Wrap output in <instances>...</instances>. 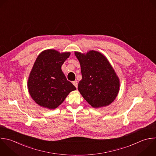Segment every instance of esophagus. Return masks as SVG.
<instances>
[{
	"label": "esophagus",
	"instance_id": "obj_1",
	"mask_svg": "<svg viewBox=\"0 0 156 156\" xmlns=\"http://www.w3.org/2000/svg\"><path fill=\"white\" fill-rule=\"evenodd\" d=\"M73 85H74L76 88H77V87H78V82H77V80L73 81Z\"/></svg>",
	"mask_w": 156,
	"mask_h": 156
}]
</instances>
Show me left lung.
I'll return each mask as SVG.
<instances>
[{"label":"left lung","mask_w":156,"mask_h":156,"mask_svg":"<svg viewBox=\"0 0 156 156\" xmlns=\"http://www.w3.org/2000/svg\"><path fill=\"white\" fill-rule=\"evenodd\" d=\"M79 61L82 79L78 90L94 108L110 105L119 90V79L107 58L101 53L90 51L87 54L75 52Z\"/></svg>","instance_id":"8db88e82"}]
</instances>
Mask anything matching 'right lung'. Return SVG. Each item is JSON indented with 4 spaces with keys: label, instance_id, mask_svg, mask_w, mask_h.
Listing matches in <instances>:
<instances>
[{
    "label": "right lung",
    "instance_id": "right-lung-1",
    "mask_svg": "<svg viewBox=\"0 0 156 156\" xmlns=\"http://www.w3.org/2000/svg\"><path fill=\"white\" fill-rule=\"evenodd\" d=\"M70 54L48 49L41 52L37 58L29 77L27 87L32 98L39 105L55 109L71 91L76 90L62 71V66Z\"/></svg>",
    "mask_w": 156,
    "mask_h": 156
}]
</instances>
